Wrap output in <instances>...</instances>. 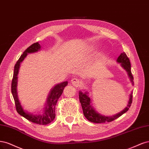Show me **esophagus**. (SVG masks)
<instances>
[{
  "instance_id": "obj_1",
  "label": "esophagus",
  "mask_w": 149,
  "mask_h": 149,
  "mask_svg": "<svg viewBox=\"0 0 149 149\" xmlns=\"http://www.w3.org/2000/svg\"><path fill=\"white\" fill-rule=\"evenodd\" d=\"M71 83L73 85L75 86V87H78V85L80 84L79 79H78L77 78H72L71 80Z\"/></svg>"
}]
</instances>
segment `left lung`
<instances>
[{"label":"left lung","instance_id":"obj_1","mask_svg":"<svg viewBox=\"0 0 149 149\" xmlns=\"http://www.w3.org/2000/svg\"><path fill=\"white\" fill-rule=\"evenodd\" d=\"M117 61L118 62H120V63H121L122 67L127 72L129 77H130L132 82H133V76L132 75L131 70V62L125 52H123V53L121 54V55L118 57ZM79 94V100L81 105V108H82L83 113L85 117L87 118L89 121L95 123H104L106 122L109 123L114 121V119L118 118L124 113L127 112L129 108L131 106V103L132 102V93H131V94L130 95V98H129L127 107L124 109L123 111L116 115H114L113 116H102V114H100L99 113H98L92 107L90 98L88 97L87 92L84 93L80 91Z\"/></svg>","mask_w":149,"mask_h":149}]
</instances>
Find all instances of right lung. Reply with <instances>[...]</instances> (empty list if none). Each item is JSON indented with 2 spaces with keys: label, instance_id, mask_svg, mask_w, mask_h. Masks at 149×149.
Instances as JSON below:
<instances>
[{
  "label": "right lung",
  "instance_id": "right-lung-1",
  "mask_svg": "<svg viewBox=\"0 0 149 149\" xmlns=\"http://www.w3.org/2000/svg\"><path fill=\"white\" fill-rule=\"evenodd\" d=\"M40 45L38 42L33 43L23 52V54L21 55L20 58L17 61L15 67H14L13 75L11 85V91L14 99V102H15L16 110L19 114H20L21 116L33 123L40 124V125H47V124L51 123L55 118V107L57 100H58L62 92H63L64 87L68 85V81H64V82L60 84L57 85L52 89L49 95V97L47 98V104H46V106L45 109V113L41 115L31 114L24 111L18 100L17 92V75L18 73L20 63L25 59V57L26 56L28 53L36 52L38 50H40Z\"/></svg>",
  "mask_w": 149,
  "mask_h": 149
}]
</instances>
